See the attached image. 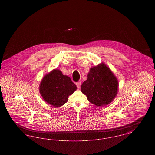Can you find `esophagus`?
I'll use <instances>...</instances> for the list:
<instances>
[{
  "label": "esophagus",
  "instance_id": "1",
  "mask_svg": "<svg viewBox=\"0 0 155 155\" xmlns=\"http://www.w3.org/2000/svg\"><path fill=\"white\" fill-rule=\"evenodd\" d=\"M81 82H78L76 83V85L77 87L78 88H80V87H81Z\"/></svg>",
  "mask_w": 155,
  "mask_h": 155
}]
</instances>
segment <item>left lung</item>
I'll return each instance as SVG.
<instances>
[{
    "label": "left lung",
    "mask_w": 155,
    "mask_h": 155,
    "mask_svg": "<svg viewBox=\"0 0 155 155\" xmlns=\"http://www.w3.org/2000/svg\"><path fill=\"white\" fill-rule=\"evenodd\" d=\"M87 76L81 91L89 102L97 107L110 103L118 93V81L110 68L102 63L91 67Z\"/></svg>",
    "instance_id": "8db88e82"
}]
</instances>
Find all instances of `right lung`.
<instances>
[{"label": "right lung", "instance_id": "1", "mask_svg": "<svg viewBox=\"0 0 155 155\" xmlns=\"http://www.w3.org/2000/svg\"><path fill=\"white\" fill-rule=\"evenodd\" d=\"M39 88L46 103L59 107L66 103L77 87L69 77L64 75L58 69H54L43 77Z\"/></svg>", "mask_w": 155, "mask_h": 155}]
</instances>
